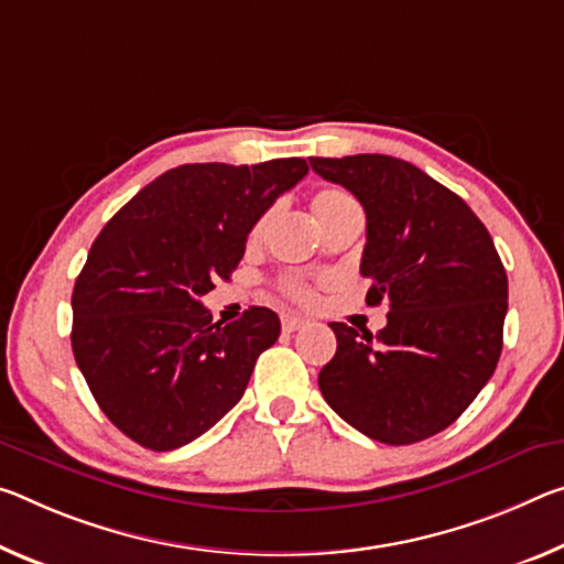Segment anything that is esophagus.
I'll return each instance as SVG.
<instances>
[{
	"label": "esophagus",
	"instance_id": "esophagus-1",
	"mask_svg": "<svg viewBox=\"0 0 564 564\" xmlns=\"http://www.w3.org/2000/svg\"><path fill=\"white\" fill-rule=\"evenodd\" d=\"M281 324H283V330H299L301 326H306V318L303 316H296V314H283L281 316Z\"/></svg>",
	"mask_w": 564,
	"mask_h": 564
}]
</instances>
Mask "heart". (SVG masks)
<instances>
[{
  "mask_svg": "<svg viewBox=\"0 0 564 564\" xmlns=\"http://www.w3.org/2000/svg\"><path fill=\"white\" fill-rule=\"evenodd\" d=\"M311 208H314V216L318 220V226L324 228L326 223H330L336 216H341V213L351 210V208H359V205H356V200L346 191H338V187H324V191H318L314 195V200H311ZM263 230H265V218L258 220L253 230H250V243L261 240ZM279 285H281V291L285 293V296L293 299V301H301V303L314 301V289H311V283L303 279V275H296V273L283 275Z\"/></svg>",
  "mask_w": 564,
  "mask_h": 564,
  "instance_id": "heart-1",
  "label": "heart"
}]
</instances>
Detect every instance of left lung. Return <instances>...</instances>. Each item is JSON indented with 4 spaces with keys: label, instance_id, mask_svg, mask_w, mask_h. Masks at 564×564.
I'll use <instances>...</instances> for the list:
<instances>
[{
    "label": "left lung",
    "instance_id": "left-lung-1",
    "mask_svg": "<svg viewBox=\"0 0 564 564\" xmlns=\"http://www.w3.org/2000/svg\"><path fill=\"white\" fill-rule=\"evenodd\" d=\"M366 210V303L389 301L377 336L330 324L336 354L318 373L328 406L383 444H414L457 422L502 354L507 273L467 203L391 155L311 158Z\"/></svg>",
    "mask_w": 564,
    "mask_h": 564
}]
</instances>
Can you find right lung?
<instances>
[{
	"label": "right lung",
	"mask_w": 564,
	"mask_h": 564,
	"mask_svg": "<svg viewBox=\"0 0 564 564\" xmlns=\"http://www.w3.org/2000/svg\"><path fill=\"white\" fill-rule=\"evenodd\" d=\"M308 165L173 167L107 220L73 291V354L105 416L153 452L220 422L281 334L271 308L213 324L200 299L228 281L246 240Z\"/></svg>",
	"instance_id": "1"
}]
</instances>
